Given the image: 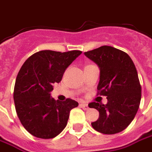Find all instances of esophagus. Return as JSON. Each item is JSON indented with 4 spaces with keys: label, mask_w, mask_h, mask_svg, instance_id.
<instances>
[{
    "label": "esophagus",
    "mask_w": 152,
    "mask_h": 152,
    "mask_svg": "<svg viewBox=\"0 0 152 152\" xmlns=\"http://www.w3.org/2000/svg\"><path fill=\"white\" fill-rule=\"evenodd\" d=\"M80 107L82 109H84V110H88V109H89V106H88V104L83 103V102H81V103L80 104Z\"/></svg>",
    "instance_id": "esophagus-1"
}]
</instances>
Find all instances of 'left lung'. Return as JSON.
I'll list each match as a JSON object with an SVG mask.
<instances>
[{
  "mask_svg": "<svg viewBox=\"0 0 152 152\" xmlns=\"http://www.w3.org/2000/svg\"><path fill=\"white\" fill-rule=\"evenodd\" d=\"M85 55L99 66L97 89L107 99L105 105L94 102L89 104L99 112L92 127L104 134L120 133L134 120L140 104L142 90L135 65L127 53L107 45L85 52Z\"/></svg>",
  "mask_w": 152,
  "mask_h": 152,
  "instance_id": "1",
  "label": "left lung"
}]
</instances>
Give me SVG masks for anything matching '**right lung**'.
Instances as JSON below:
<instances>
[{"mask_svg": "<svg viewBox=\"0 0 152 152\" xmlns=\"http://www.w3.org/2000/svg\"><path fill=\"white\" fill-rule=\"evenodd\" d=\"M81 53L41 50L29 57L19 70L14 90L15 109L22 124L31 135L53 138L66 127L70 111L78 102L71 99L55 101L50 93Z\"/></svg>", "mask_w": 152, "mask_h": 152, "instance_id": "obj_1", "label": "right lung"}]
</instances>
